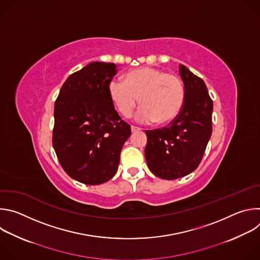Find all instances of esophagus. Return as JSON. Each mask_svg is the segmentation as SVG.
I'll return each instance as SVG.
<instances>
[{"instance_id":"34e87169","label":"esophagus","mask_w":260,"mask_h":260,"mask_svg":"<svg viewBox=\"0 0 260 260\" xmlns=\"http://www.w3.org/2000/svg\"><path fill=\"white\" fill-rule=\"evenodd\" d=\"M132 132L133 133H136V132H139V131H141V128L140 127H137V126H135V125H132Z\"/></svg>"}]
</instances>
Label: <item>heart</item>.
<instances>
[{
    "mask_svg": "<svg viewBox=\"0 0 260 260\" xmlns=\"http://www.w3.org/2000/svg\"><path fill=\"white\" fill-rule=\"evenodd\" d=\"M108 91L119 114L126 118L132 116L139 102L142 107L137 119L146 123L171 122L178 116L184 103L181 79L157 68L129 71L124 81L117 78L111 80Z\"/></svg>",
    "mask_w": 260,
    "mask_h": 260,
    "instance_id": "obj_1",
    "label": "heart"
}]
</instances>
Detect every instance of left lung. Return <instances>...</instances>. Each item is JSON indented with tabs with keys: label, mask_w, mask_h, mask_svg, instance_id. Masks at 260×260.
Wrapping results in <instances>:
<instances>
[{
	"label": "left lung",
	"mask_w": 260,
	"mask_h": 260,
	"mask_svg": "<svg viewBox=\"0 0 260 260\" xmlns=\"http://www.w3.org/2000/svg\"><path fill=\"white\" fill-rule=\"evenodd\" d=\"M184 103L167 126L146 131L145 157L150 171L166 180L182 178L201 164L212 135L213 101L204 80L180 64Z\"/></svg>",
	"instance_id": "8db88e82"
}]
</instances>
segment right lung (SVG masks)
Listing matches in <instances>:
<instances>
[{
    "label": "right lung",
    "mask_w": 260,
    "mask_h": 260,
    "mask_svg": "<svg viewBox=\"0 0 260 260\" xmlns=\"http://www.w3.org/2000/svg\"><path fill=\"white\" fill-rule=\"evenodd\" d=\"M115 63L94 61L73 73L54 104L52 145L63 171L83 184L99 185L118 169L131 126L110 99Z\"/></svg>",
    "instance_id": "1"
}]
</instances>
